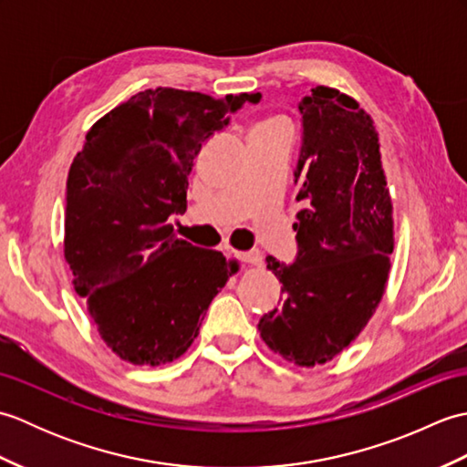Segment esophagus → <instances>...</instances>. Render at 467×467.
<instances>
[{"instance_id": "esophagus-1", "label": "esophagus", "mask_w": 467, "mask_h": 467, "mask_svg": "<svg viewBox=\"0 0 467 467\" xmlns=\"http://www.w3.org/2000/svg\"><path fill=\"white\" fill-rule=\"evenodd\" d=\"M236 259L244 265H254V266H261L263 265V254L259 251H251V253H236L234 254Z\"/></svg>"}]
</instances>
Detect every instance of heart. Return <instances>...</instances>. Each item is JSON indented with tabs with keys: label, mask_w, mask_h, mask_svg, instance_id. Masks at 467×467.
<instances>
[{
	"label": "heart",
	"mask_w": 467,
	"mask_h": 467,
	"mask_svg": "<svg viewBox=\"0 0 467 467\" xmlns=\"http://www.w3.org/2000/svg\"><path fill=\"white\" fill-rule=\"evenodd\" d=\"M271 124H275V122H271Z\"/></svg>",
	"instance_id": "obj_1"
}]
</instances>
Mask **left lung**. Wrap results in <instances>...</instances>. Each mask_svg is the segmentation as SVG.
Segmentation results:
<instances>
[{"label":"left lung","instance_id":"left-lung-1","mask_svg":"<svg viewBox=\"0 0 467 467\" xmlns=\"http://www.w3.org/2000/svg\"><path fill=\"white\" fill-rule=\"evenodd\" d=\"M311 92L299 104V253L293 265L266 256L283 303L259 321L269 349L301 367L331 361L363 331L393 253V206L371 116L335 88Z\"/></svg>","mask_w":467,"mask_h":467}]
</instances>
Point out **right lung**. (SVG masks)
I'll return each instance as SVG.
<instances>
[{
	"mask_svg": "<svg viewBox=\"0 0 467 467\" xmlns=\"http://www.w3.org/2000/svg\"><path fill=\"white\" fill-rule=\"evenodd\" d=\"M261 94L216 100L156 88L86 134L66 184L64 256L104 343L134 365L178 359L233 275L223 253L176 239L188 174L202 144Z\"/></svg>",
	"mask_w": 467,
	"mask_h": 467,
	"instance_id": "obj_1",
	"label": "right lung"
}]
</instances>
